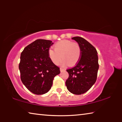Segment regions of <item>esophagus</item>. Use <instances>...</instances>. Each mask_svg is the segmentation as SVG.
Here are the masks:
<instances>
[{
	"label": "esophagus",
	"mask_w": 122,
	"mask_h": 122,
	"mask_svg": "<svg viewBox=\"0 0 122 122\" xmlns=\"http://www.w3.org/2000/svg\"><path fill=\"white\" fill-rule=\"evenodd\" d=\"M60 70L61 71H64L66 70V69H64L63 68H60Z\"/></svg>",
	"instance_id": "obj_1"
}]
</instances>
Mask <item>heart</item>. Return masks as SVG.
<instances>
[{"mask_svg": "<svg viewBox=\"0 0 122 122\" xmlns=\"http://www.w3.org/2000/svg\"><path fill=\"white\" fill-rule=\"evenodd\" d=\"M54 50L50 49L48 55L52 62L58 65L61 59L62 66L75 65L81 56V48L78 43L64 40L56 43L54 46Z\"/></svg>", "mask_w": 122, "mask_h": 122, "instance_id": "b5f03b06", "label": "heart"}]
</instances>
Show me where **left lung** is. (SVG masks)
<instances>
[{
    "instance_id": "left-lung-1",
    "label": "left lung",
    "mask_w": 122,
    "mask_h": 122,
    "mask_svg": "<svg viewBox=\"0 0 122 122\" xmlns=\"http://www.w3.org/2000/svg\"><path fill=\"white\" fill-rule=\"evenodd\" d=\"M79 43L81 56L76 65L66 70L69 77L66 80L67 89L74 94L87 92L97 81L99 64L97 52L91 44L80 37L72 38Z\"/></svg>"
}]
</instances>
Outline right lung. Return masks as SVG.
I'll use <instances>...</instances> for the list:
<instances>
[{"instance_id": "obj_1", "label": "right lung", "mask_w": 122, "mask_h": 122, "mask_svg": "<svg viewBox=\"0 0 122 122\" xmlns=\"http://www.w3.org/2000/svg\"><path fill=\"white\" fill-rule=\"evenodd\" d=\"M52 41L37 39L25 46L21 53L19 69L22 83L33 94L47 93L60 68L49 58L48 51Z\"/></svg>"}]
</instances>
